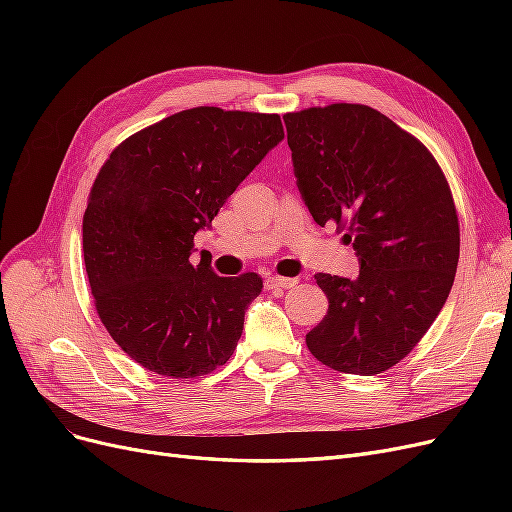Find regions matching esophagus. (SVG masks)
I'll use <instances>...</instances> for the list:
<instances>
[{
	"label": "esophagus",
	"instance_id": "34e87169",
	"mask_svg": "<svg viewBox=\"0 0 512 512\" xmlns=\"http://www.w3.org/2000/svg\"><path fill=\"white\" fill-rule=\"evenodd\" d=\"M299 284L297 277H280V275H273L267 280V288L269 290H288V288H294Z\"/></svg>",
	"mask_w": 512,
	"mask_h": 512
}]
</instances>
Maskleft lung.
<instances>
[{"instance_id":"8db88e82","label":"left lung","mask_w":512,"mask_h":512,"mask_svg":"<svg viewBox=\"0 0 512 512\" xmlns=\"http://www.w3.org/2000/svg\"><path fill=\"white\" fill-rule=\"evenodd\" d=\"M284 123L314 222L344 230L361 260L356 280L316 273L329 309L305 344L335 371L382 374L421 342L453 288L451 185L416 136L371 106H312Z\"/></svg>"}]
</instances>
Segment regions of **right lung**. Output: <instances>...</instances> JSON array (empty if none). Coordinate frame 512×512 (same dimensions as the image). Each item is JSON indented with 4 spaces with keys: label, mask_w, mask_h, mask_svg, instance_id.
I'll return each mask as SVG.
<instances>
[{
    "label": "right lung",
    "mask_w": 512,
    "mask_h": 512,
    "mask_svg": "<svg viewBox=\"0 0 512 512\" xmlns=\"http://www.w3.org/2000/svg\"><path fill=\"white\" fill-rule=\"evenodd\" d=\"M284 138L275 113L196 106L119 143L91 185L83 256L106 331L164 378L224 365L262 292L258 273L194 267V235Z\"/></svg>",
    "instance_id": "obj_1"
}]
</instances>
